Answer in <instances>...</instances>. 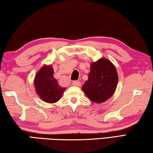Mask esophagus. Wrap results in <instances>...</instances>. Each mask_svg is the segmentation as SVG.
Instances as JSON below:
<instances>
[{
	"mask_svg": "<svg viewBox=\"0 0 153 153\" xmlns=\"http://www.w3.org/2000/svg\"><path fill=\"white\" fill-rule=\"evenodd\" d=\"M72 85L75 86H81V83L78 81H74L72 82Z\"/></svg>",
	"mask_w": 153,
	"mask_h": 153,
	"instance_id": "esophagus-1",
	"label": "esophagus"
}]
</instances>
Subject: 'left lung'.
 Returning a JSON list of instances; mask_svg holds the SVG:
<instances>
[{
  "label": "left lung",
  "mask_w": 153,
  "mask_h": 153,
  "mask_svg": "<svg viewBox=\"0 0 153 153\" xmlns=\"http://www.w3.org/2000/svg\"><path fill=\"white\" fill-rule=\"evenodd\" d=\"M88 79L85 82L82 90L90 100L104 102L115 92L118 82L117 72L110 61L102 58L90 64Z\"/></svg>",
  "instance_id": "obj_1"
}]
</instances>
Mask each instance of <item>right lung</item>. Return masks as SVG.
<instances>
[{
    "instance_id": "add662e5",
    "label": "right lung",
    "mask_w": 153,
    "mask_h": 153,
    "mask_svg": "<svg viewBox=\"0 0 153 153\" xmlns=\"http://www.w3.org/2000/svg\"><path fill=\"white\" fill-rule=\"evenodd\" d=\"M53 74L51 65H45L38 71L34 79L36 93L41 99L48 103L57 102L65 90V88L59 86Z\"/></svg>"
}]
</instances>
